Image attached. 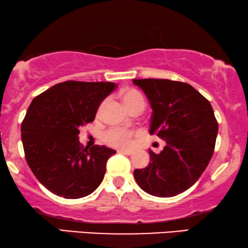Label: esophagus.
<instances>
[{
  "label": "esophagus",
  "mask_w": 248,
  "mask_h": 248,
  "mask_svg": "<svg viewBox=\"0 0 248 248\" xmlns=\"http://www.w3.org/2000/svg\"><path fill=\"white\" fill-rule=\"evenodd\" d=\"M118 154H122V155H132L133 151L132 150H124V149H120V150H118Z\"/></svg>",
  "instance_id": "1"
}]
</instances>
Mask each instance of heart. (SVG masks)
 <instances>
[{
	"mask_svg": "<svg viewBox=\"0 0 248 248\" xmlns=\"http://www.w3.org/2000/svg\"><path fill=\"white\" fill-rule=\"evenodd\" d=\"M122 100L124 105L128 107L129 111L135 108L140 105H144L143 97L139 92L133 90V89H127V90L121 92ZM104 142L109 147L120 148V149H129L134 144V133L132 130L124 129V128H109L103 135Z\"/></svg>",
	"mask_w": 248,
	"mask_h": 248,
	"instance_id": "heart-1",
	"label": "heart"
}]
</instances>
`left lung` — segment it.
I'll return each mask as SVG.
<instances>
[{
	"instance_id": "1",
	"label": "left lung",
	"mask_w": 248,
	"mask_h": 248,
	"mask_svg": "<svg viewBox=\"0 0 248 248\" xmlns=\"http://www.w3.org/2000/svg\"><path fill=\"white\" fill-rule=\"evenodd\" d=\"M150 101V130L166 142L159 154L149 150L150 163L135 170L137 185L148 194L171 198L193 186L213 157L218 124L209 100L187 83L133 79Z\"/></svg>"
}]
</instances>
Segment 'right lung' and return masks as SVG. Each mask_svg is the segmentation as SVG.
Returning <instances> with one entry per match:
<instances>
[{"instance_id": "right-lung-1", "label": "right lung", "mask_w": 248, "mask_h": 248, "mask_svg": "<svg viewBox=\"0 0 248 248\" xmlns=\"http://www.w3.org/2000/svg\"><path fill=\"white\" fill-rule=\"evenodd\" d=\"M116 89L111 82L59 83L32 100L22 122L28 165L43 186L64 199L97 189L115 150L83 147L79 128L94 120L98 107Z\"/></svg>"}]
</instances>
